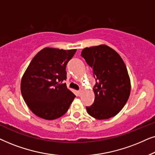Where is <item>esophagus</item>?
Wrapping results in <instances>:
<instances>
[{
    "label": "esophagus",
    "mask_w": 155,
    "mask_h": 155,
    "mask_svg": "<svg viewBox=\"0 0 155 155\" xmlns=\"http://www.w3.org/2000/svg\"><path fill=\"white\" fill-rule=\"evenodd\" d=\"M81 92H82V90H79V91H78V95H80L81 94Z\"/></svg>",
    "instance_id": "esophagus-1"
}]
</instances>
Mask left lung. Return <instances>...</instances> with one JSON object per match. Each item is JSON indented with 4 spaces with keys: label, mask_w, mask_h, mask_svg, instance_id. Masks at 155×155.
Wrapping results in <instances>:
<instances>
[{
    "label": "left lung",
    "mask_w": 155,
    "mask_h": 155,
    "mask_svg": "<svg viewBox=\"0 0 155 155\" xmlns=\"http://www.w3.org/2000/svg\"><path fill=\"white\" fill-rule=\"evenodd\" d=\"M81 56L92 68L96 80L93 87L94 101L86 107L87 111L98 120L115 116L130 94V80L124 61L116 51L105 44L84 48Z\"/></svg>",
    "instance_id": "8db88e82"
}]
</instances>
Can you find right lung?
I'll return each mask as SVG.
<instances>
[{"instance_id":"1","label":"right lung","mask_w":155,"mask_h":155,"mask_svg":"<svg viewBox=\"0 0 155 155\" xmlns=\"http://www.w3.org/2000/svg\"><path fill=\"white\" fill-rule=\"evenodd\" d=\"M77 49L44 48L34 57L21 80V93L29 109L39 118L54 120L64 115L76 97L61 84L65 68Z\"/></svg>"}]
</instances>
